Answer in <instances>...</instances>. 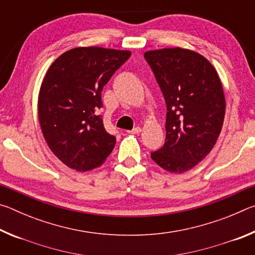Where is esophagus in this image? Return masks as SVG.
Here are the masks:
<instances>
[{"label": "esophagus", "instance_id": "1", "mask_svg": "<svg viewBox=\"0 0 255 255\" xmlns=\"http://www.w3.org/2000/svg\"><path fill=\"white\" fill-rule=\"evenodd\" d=\"M127 132H129V133H140L141 132V128L140 127H135V128L132 129V130H129Z\"/></svg>", "mask_w": 255, "mask_h": 255}]
</instances>
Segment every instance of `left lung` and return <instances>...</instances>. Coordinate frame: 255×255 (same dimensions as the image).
<instances>
[{"mask_svg":"<svg viewBox=\"0 0 255 255\" xmlns=\"http://www.w3.org/2000/svg\"><path fill=\"white\" fill-rule=\"evenodd\" d=\"M166 103V138L150 153L162 169L183 173L201 162L221 133L226 101L217 71L204 56L180 48L144 54Z\"/></svg>","mask_w":255,"mask_h":255,"instance_id":"left-lung-1","label":"left lung"}]
</instances>
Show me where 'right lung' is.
I'll use <instances>...</instances> for the list:
<instances>
[{"label":"right lung","mask_w":255,"mask_h":255,"mask_svg":"<svg viewBox=\"0 0 255 255\" xmlns=\"http://www.w3.org/2000/svg\"><path fill=\"white\" fill-rule=\"evenodd\" d=\"M129 50L77 47L51 64L38 97V118L47 145L66 166H101L116 145L98 116L103 86L129 58Z\"/></svg>","instance_id":"add662e5"}]
</instances>
